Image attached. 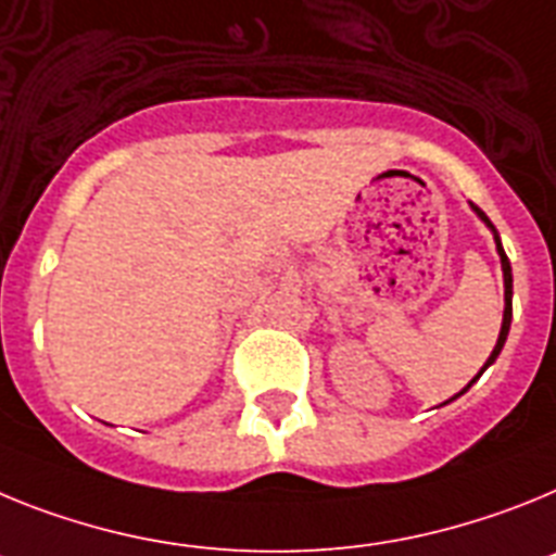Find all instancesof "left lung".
Segmentation results:
<instances>
[{"instance_id":"obj_1","label":"left lung","mask_w":556,"mask_h":556,"mask_svg":"<svg viewBox=\"0 0 556 556\" xmlns=\"http://www.w3.org/2000/svg\"><path fill=\"white\" fill-rule=\"evenodd\" d=\"M472 210L479 212V218L484 220V224L490 226V229H492V235H495V249H498L501 268H504V302H506V307H504V325H501L498 344H495V350H492V355H490V358H486V364H484V369H486V366H490L492 361L498 358V355H501V350H504V341H506V336H509V325H511V265H509V257H506L504 245H501V240H498V231H495V226H492V220L486 218L484 212H481L479 206H476V204H472ZM484 369H481V371H484ZM481 371H479V375H476V378H481ZM476 378H472L470 383H467V389H470V386L476 383ZM467 389H462V392H458V394H465ZM458 394H456V397H458Z\"/></svg>"}]
</instances>
